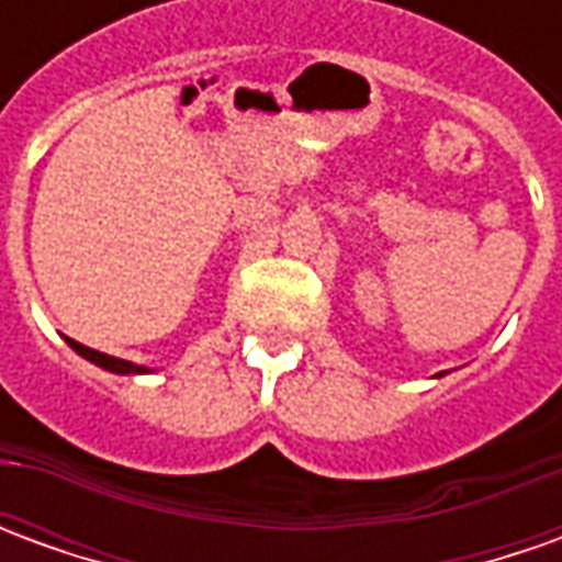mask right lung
Returning a JSON list of instances; mask_svg holds the SVG:
<instances>
[{
	"label": "right lung",
	"mask_w": 562,
	"mask_h": 562,
	"mask_svg": "<svg viewBox=\"0 0 562 562\" xmlns=\"http://www.w3.org/2000/svg\"><path fill=\"white\" fill-rule=\"evenodd\" d=\"M68 346H71L78 355H83L87 361L104 367V370H111V373H147L144 367L132 364V361H123V358H111V355L95 352V349H90V346H83V342L78 340H68Z\"/></svg>",
	"instance_id": "1"
}]
</instances>
